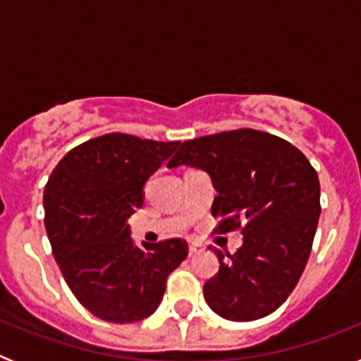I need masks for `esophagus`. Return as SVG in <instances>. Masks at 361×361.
Listing matches in <instances>:
<instances>
[{"instance_id": "esophagus-1", "label": "esophagus", "mask_w": 361, "mask_h": 361, "mask_svg": "<svg viewBox=\"0 0 361 361\" xmlns=\"http://www.w3.org/2000/svg\"><path fill=\"white\" fill-rule=\"evenodd\" d=\"M200 251H204V245L199 244V242H191L190 255H197V253H200Z\"/></svg>"}]
</instances>
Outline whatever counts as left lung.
I'll return each instance as SVG.
<instances>
[{
    "instance_id": "obj_1",
    "label": "left lung",
    "mask_w": 361,
    "mask_h": 361,
    "mask_svg": "<svg viewBox=\"0 0 361 361\" xmlns=\"http://www.w3.org/2000/svg\"><path fill=\"white\" fill-rule=\"evenodd\" d=\"M180 164L212 177L215 231L244 235L237 253L213 250L220 267L204 298L226 320L267 317L291 295L311 255L322 209L317 171L291 142L251 128L184 141L168 168Z\"/></svg>"
}]
</instances>
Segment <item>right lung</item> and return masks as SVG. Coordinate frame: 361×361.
Instances as JSON below:
<instances>
[{"mask_svg":"<svg viewBox=\"0 0 361 361\" xmlns=\"http://www.w3.org/2000/svg\"><path fill=\"white\" fill-rule=\"evenodd\" d=\"M106 133L70 149L44 186V228L68 288L94 317L145 320L161 304L166 280L188 257L183 238L133 245L126 220L142 206L145 183L177 149Z\"/></svg>","mask_w":361,"mask_h":361,"instance_id":"obj_1","label":"right lung"}]
</instances>
